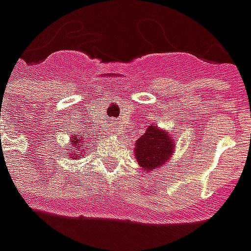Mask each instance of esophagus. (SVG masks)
I'll list each match as a JSON object with an SVG mask.
<instances>
[{
  "mask_svg": "<svg viewBox=\"0 0 251 251\" xmlns=\"http://www.w3.org/2000/svg\"><path fill=\"white\" fill-rule=\"evenodd\" d=\"M113 134H122V129H120V127L119 126H115V129H113Z\"/></svg>",
  "mask_w": 251,
  "mask_h": 251,
  "instance_id": "esophagus-1",
  "label": "esophagus"
}]
</instances>
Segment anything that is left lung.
Segmentation results:
<instances>
[{
	"label": "left lung",
	"instance_id": "1",
	"mask_svg": "<svg viewBox=\"0 0 251 251\" xmlns=\"http://www.w3.org/2000/svg\"><path fill=\"white\" fill-rule=\"evenodd\" d=\"M175 149L174 139L164 129L155 126H149L146 132L135 142V158L143 171L150 172L153 169L167 164Z\"/></svg>",
	"mask_w": 251,
	"mask_h": 251
}]
</instances>
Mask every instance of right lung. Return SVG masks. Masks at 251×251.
I'll return each instance as SVG.
<instances>
[{"mask_svg":"<svg viewBox=\"0 0 251 251\" xmlns=\"http://www.w3.org/2000/svg\"><path fill=\"white\" fill-rule=\"evenodd\" d=\"M83 146H86V143H84V139H83L82 135H72V141H71V158L72 160H75L76 158H80V153L83 151Z\"/></svg>","mask_w":251,"mask_h":251,"instance_id":"1","label":"right lung"}]
</instances>
